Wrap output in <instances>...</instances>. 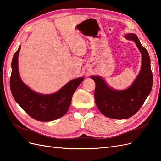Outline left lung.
Listing matches in <instances>:
<instances>
[{
  "label": "left lung",
  "mask_w": 161,
  "mask_h": 161,
  "mask_svg": "<svg viewBox=\"0 0 161 161\" xmlns=\"http://www.w3.org/2000/svg\"><path fill=\"white\" fill-rule=\"evenodd\" d=\"M125 37L134 41L142 54V66L138 76L128 89L116 91L111 89L99 76H92L95 82V100L99 110L108 118L128 119L137 113L152 90L153 77L150 56L134 33Z\"/></svg>",
  "instance_id": "left-lung-1"
}]
</instances>
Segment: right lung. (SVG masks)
Wrapping results in <instances>:
<instances>
[{
  "mask_svg": "<svg viewBox=\"0 0 161 161\" xmlns=\"http://www.w3.org/2000/svg\"><path fill=\"white\" fill-rule=\"evenodd\" d=\"M20 49L21 46L14 53L11 64L10 87L14 100L29 115L37 121H50L64 116L70 108L73 94L84 78L70 80L55 93H37L24 84L19 76L18 56Z\"/></svg>",
  "mask_w": 161,
  "mask_h": 161,
  "instance_id": "right-lung-1",
  "label": "right lung"
}]
</instances>
